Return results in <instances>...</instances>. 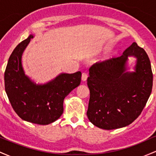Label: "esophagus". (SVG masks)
<instances>
[{
    "label": "esophagus",
    "instance_id": "1",
    "mask_svg": "<svg viewBox=\"0 0 156 156\" xmlns=\"http://www.w3.org/2000/svg\"><path fill=\"white\" fill-rule=\"evenodd\" d=\"M87 78H88V75H87V73H82V76H81V79L83 81H86L87 79Z\"/></svg>",
    "mask_w": 156,
    "mask_h": 156
}]
</instances>
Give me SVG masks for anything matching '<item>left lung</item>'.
I'll return each mask as SVG.
<instances>
[{"label":"left lung","mask_w":156,"mask_h":156,"mask_svg":"<svg viewBox=\"0 0 156 156\" xmlns=\"http://www.w3.org/2000/svg\"><path fill=\"white\" fill-rule=\"evenodd\" d=\"M129 56L137 58L135 72H127ZM87 117L98 128L112 130L131 124L145 106L153 88L147 54L133 42L121 56L97 62L89 68Z\"/></svg>","instance_id":"left-lung-1"}]
</instances>
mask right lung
Listing matches in <instances>:
<instances>
[{
    "label": "right lung",
    "instance_id": "right-lung-1",
    "mask_svg": "<svg viewBox=\"0 0 156 156\" xmlns=\"http://www.w3.org/2000/svg\"><path fill=\"white\" fill-rule=\"evenodd\" d=\"M31 34L17 45L11 54L4 73L5 90L16 114L23 120L48 125L61 117L63 102L71 91L80 85L81 73H62L44 84H36L25 75L22 55Z\"/></svg>",
    "mask_w": 156,
    "mask_h": 156
}]
</instances>
